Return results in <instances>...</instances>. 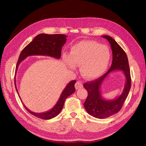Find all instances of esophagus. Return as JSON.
<instances>
[{
	"mask_svg": "<svg viewBox=\"0 0 146 146\" xmlns=\"http://www.w3.org/2000/svg\"><path fill=\"white\" fill-rule=\"evenodd\" d=\"M75 88H76V90H78V89H80V88H83V84L82 82H77L75 84Z\"/></svg>",
	"mask_w": 146,
	"mask_h": 146,
	"instance_id": "esophagus-1",
	"label": "esophagus"
}]
</instances>
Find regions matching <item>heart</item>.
<instances>
[{
	"label": "heart",
	"mask_w": 146,
	"mask_h": 146,
	"mask_svg": "<svg viewBox=\"0 0 146 146\" xmlns=\"http://www.w3.org/2000/svg\"><path fill=\"white\" fill-rule=\"evenodd\" d=\"M63 59L70 69L80 66L82 76L86 79L99 77L107 69L110 52L104 45L92 41H82L70 48V55L64 54Z\"/></svg>",
	"instance_id": "b5f03b06"
}]
</instances>
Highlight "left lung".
Masks as SVG:
<instances>
[{"label": "left lung", "mask_w": 146, "mask_h": 146, "mask_svg": "<svg viewBox=\"0 0 146 146\" xmlns=\"http://www.w3.org/2000/svg\"><path fill=\"white\" fill-rule=\"evenodd\" d=\"M102 37L107 39L111 45L113 53L111 67L102 76L95 80L86 82L83 85L88 91V97L83 104L84 107L88 114L98 119L107 118L120 111L131 88L130 70L125 52L111 37L107 35ZM115 70H121L125 74L126 85L123 93L118 98L113 100H106L101 96L100 88L105 77L110 72Z\"/></svg>", "instance_id": "obj_1"}]
</instances>
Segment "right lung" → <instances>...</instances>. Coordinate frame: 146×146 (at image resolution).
<instances>
[{
    "mask_svg": "<svg viewBox=\"0 0 146 146\" xmlns=\"http://www.w3.org/2000/svg\"><path fill=\"white\" fill-rule=\"evenodd\" d=\"M66 37H67L66 35L61 34L48 35L41 33L37 35L33 39V40L30 42L22 50L19 55L18 61H17L15 73L16 74L17 68H18V66L21 63V61H23L29 56L45 55L54 57V58L57 59L60 58L61 48H62V47L66 42ZM76 83V80H72L70 81L66 85L64 90L61 92V96L58 102H57V103L49 111L44 113H34L30 111L24 105V104H23L24 107L30 114H32L33 116L40 119L48 120V119L54 117L58 115L61 111L66 99L70 95L73 94L75 91H76L74 86V85ZM15 85L17 94H18L19 98L21 99L16 87V74L15 76Z\"/></svg>",
    "mask_w": 146,
    "mask_h": 146,
    "instance_id": "add662e5",
    "label": "right lung"
}]
</instances>
